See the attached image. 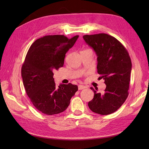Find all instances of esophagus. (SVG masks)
I'll return each mask as SVG.
<instances>
[{
    "instance_id": "esophagus-1",
    "label": "esophagus",
    "mask_w": 149,
    "mask_h": 149,
    "mask_svg": "<svg viewBox=\"0 0 149 149\" xmlns=\"http://www.w3.org/2000/svg\"><path fill=\"white\" fill-rule=\"evenodd\" d=\"M87 87L86 86H84V85H79L78 86V89L79 90H81V89H84L85 88H86Z\"/></svg>"
}]
</instances>
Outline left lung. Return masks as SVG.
I'll return each mask as SVG.
<instances>
[{"label":"left lung","mask_w":149,"mask_h":149,"mask_svg":"<svg viewBox=\"0 0 149 149\" xmlns=\"http://www.w3.org/2000/svg\"><path fill=\"white\" fill-rule=\"evenodd\" d=\"M83 38L97 56V70L104 79V93L94 89V97L88 102L89 109L95 113H113L127 99L129 88L132 63L127 49L116 38L106 33L85 35Z\"/></svg>","instance_id":"obj_1"}]
</instances>
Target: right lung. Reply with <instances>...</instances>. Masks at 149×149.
Returning a JSON list of instances; mask_svg holds the SVG:
<instances>
[{
  "instance_id": "add662e5",
  "label": "right lung",
  "mask_w": 149,
  "mask_h": 149,
  "mask_svg": "<svg viewBox=\"0 0 149 149\" xmlns=\"http://www.w3.org/2000/svg\"><path fill=\"white\" fill-rule=\"evenodd\" d=\"M79 37L47 35L34 42L22 67V77L26 94L36 109L47 115L61 113L68 107L78 86L71 83L56 87L53 71L64 64L66 52Z\"/></svg>"
}]
</instances>
